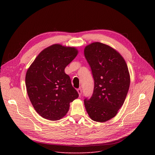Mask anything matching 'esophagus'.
Masks as SVG:
<instances>
[{
  "mask_svg": "<svg viewBox=\"0 0 155 155\" xmlns=\"http://www.w3.org/2000/svg\"><path fill=\"white\" fill-rule=\"evenodd\" d=\"M77 92H78V93L79 95L80 96L81 94H82V89H81V88H78V89H77Z\"/></svg>",
  "mask_w": 155,
  "mask_h": 155,
  "instance_id": "34e87169",
  "label": "esophagus"
}]
</instances>
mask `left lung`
Listing matches in <instances>:
<instances>
[{"instance_id": "obj_1", "label": "left lung", "mask_w": 155, "mask_h": 155, "mask_svg": "<svg viewBox=\"0 0 155 155\" xmlns=\"http://www.w3.org/2000/svg\"><path fill=\"white\" fill-rule=\"evenodd\" d=\"M85 57L94 80L92 97L84 104L94 121L105 122L115 117L123 105L130 85L127 64L116 50L99 42L87 46Z\"/></svg>"}]
</instances>
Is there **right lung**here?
Wrapping results in <instances>:
<instances>
[{
    "mask_svg": "<svg viewBox=\"0 0 155 155\" xmlns=\"http://www.w3.org/2000/svg\"><path fill=\"white\" fill-rule=\"evenodd\" d=\"M74 47L55 44L41 52L26 75V87L36 111L45 119L57 120L68 112L78 97L64 68L77 56Z\"/></svg>",
    "mask_w": 155,
    "mask_h": 155,
    "instance_id": "add662e5",
    "label": "right lung"
}]
</instances>
